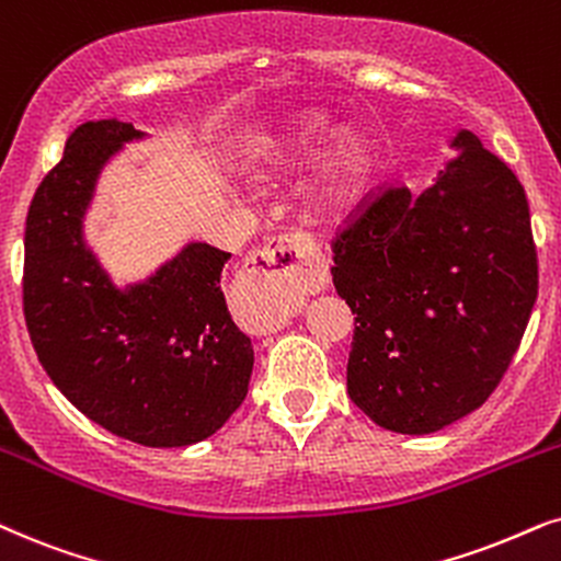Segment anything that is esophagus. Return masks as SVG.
I'll use <instances>...</instances> for the list:
<instances>
[{"instance_id":"esophagus-1","label":"esophagus","mask_w":561,"mask_h":561,"mask_svg":"<svg viewBox=\"0 0 561 561\" xmlns=\"http://www.w3.org/2000/svg\"><path fill=\"white\" fill-rule=\"evenodd\" d=\"M324 286V257L304 231L273 237L247 260L237 278V294L265 327L286 324L301 309L304 298Z\"/></svg>"}]
</instances>
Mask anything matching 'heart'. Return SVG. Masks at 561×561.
<instances>
[{"instance_id": "obj_1", "label": "heart", "mask_w": 561, "mask_h": 561, "mask_svg": "<svg viewBox=\"0 0 561 561\" xmlns=\"http://www.w3.org/2000/svg\"><path fill=\"white\" fill-rule=\"evenodd\" d=\"M332 130L330 115L322 111H304L290 118L265 151L263 170L290 172L298 170L317 154ZM370 172V147L366 136L347 128L332 141L322 159L317 180L309 187V214L314 218H334L358 198Z\"/></svg>"}]
</instances>
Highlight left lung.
Here are the masks:
<instances>
[{
  "label": "left lung",
  "mask_w": 561,
  "mask_h": 561,
  "mask_svg": "<svg viewBox=\"0 0 561 561\" xmlns=\"http://www.w3.org/2000/svg\"><path fill=\"white\" fill-rule=\"evenodd\" d=\"M420 195L389 187L334 239L355 314L347 394L376 425L427 435L503 381L538 294L528 201L471 130Z\"/></svg>",
  "instance_id": "obj_1"
}]
</instances>
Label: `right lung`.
<instances>
[{"label": "right lung", "instance_id": "1", "mask_svg": "<svg viewBox=\"0 0 561 561\" xmlns=\"http://www.w3.org/2000/svg\"><path fill=\"white\" fill-rule=\"evenodd\" d=\"M136 138L141 130L115 118L67 138L27 210L23 311L41 366L79 412L126 440L180 448L244 402L254 351L221 290L229 252L191 242L118 288L84 244L100 172Z\"/></svg>", "mask_w": 561, "mask_h": 561}]
</instances>
